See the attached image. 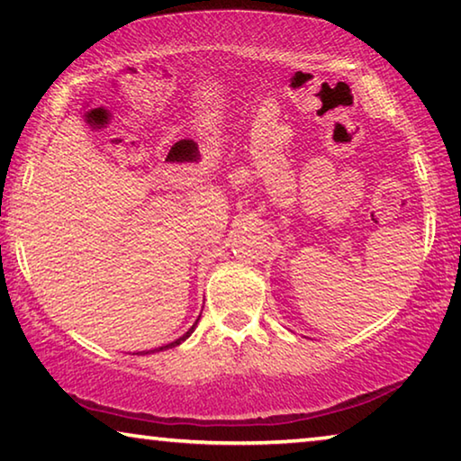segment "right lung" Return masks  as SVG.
<instances>
[{
	"label": "right lung",
	"instance_id": "obj_1",
	"mask_svg": "<svg viewBox=\"0 0 461 461\" xmlns=\"http://www.w3.org/2000/svg\"><path fill=\"white\" fill-rule=\"evenodd\" d=\"M196 322H199V320H196ZM196 322H194V326H196ZM194 326L191 328V330H188L185 336H180V339L178 340H174V342H170V345H166V347H159V350H164V348H172V347H176V345H180V342L182 340H186L188 339V336H191V332L194 330Z\"/></svg>",
	"mask_w": 461,
	"mask_h": 461
}]
</instances>
